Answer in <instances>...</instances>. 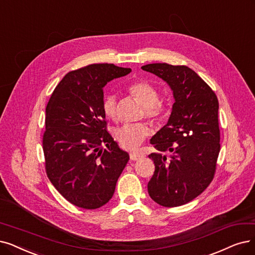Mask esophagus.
<instances>
[{
	"label": "esophagus",
	"instance_id": "34e87169",
	"mask_svg": "<svg viewBox=\"0 0 255 255\" xmlns=\"http://www.w3.org/2000/svg\"><path fill=\"white\" fill-rule=\"evenodd\" d=\"M141 157H142V155L138 154V152H130V154H129V159L133 160V161L139 160Z\"/></svg>",
	"mask_w": 255,
	"mask_h": 255
}]
</instances>
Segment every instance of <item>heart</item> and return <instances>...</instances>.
I'll list each match as a JSON object with an SVG mask.
<instances>
[{
  "label": "heart",
  "mask_w": 255,
  "mask_h": 255,
  "mask_svg": "<svg viewBox=\"0 0 255 255\" xmlns=\"http://www.w3.org/2000/svg\"><path fill=\"white\" fill-rule=\"evenodd\" d=\"M128 92L144 107L143 115L152 124L159 125L165 118L166 110L159 103V94L156 88L144 80H136L128 87ZM103 111L105 115L116 120L118 116L117 99L114 94L107 95L103 100ZM150 134V128L145 122L126 124L115 130V138L119 145L128 150L137 149L144 139Z\"/></svg>",
  "instance_id": "b5f03b06"
}]
</instances>
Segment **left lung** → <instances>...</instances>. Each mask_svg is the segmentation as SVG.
<instances>
[{"label": "left lung", "mask_w": 255, "mask_h": 255, "mask_svg": "<svg viewBox=\"0 0 255 255\" xmlns=\"http://www.w3.org/2000/svg\"><path fill=\"white\" fill-rule=\"evenodd\" d=\"M141 69L165 80L175 97L168 122L150 140L158 151L148 156L155 163L148 195L161 206L184 205L215 178L221 148L219 100L187 66L162 63ZM167 152L169 157L164 155Z\"/></svg>", "instance_id": "left-lung-1"}]
</instances>
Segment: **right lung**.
Segmentation results:
<instances>
[{"instance_id":"obj_1","label":"right lung","mask_w":255,"mask_h":255,"mask_svg":"<svg viewBox=\"0 0 255 255\" xmlns=\"http://www.w3.org/2000/svg\"><path fill=\"white\" fill-rule=\"evenodd\" d=\"M130 71L114 64L70 71L46 107V174L60 195L79 208L107 204L129 159L108 131L103 100L108 81Z\"/></svg>"}]
</instances>
